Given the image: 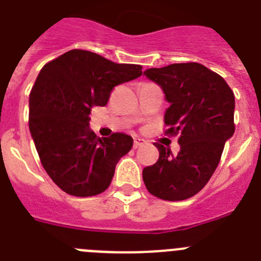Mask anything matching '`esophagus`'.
<instances>
[{
  "label": "esophagus",
  "instance_id": "obj_1",
  "mask_svg": "<svg viewBox=\"0 0 261 261\" xmlns=\"http://www.w3.org/2000/svg\"><path fill=\"white\" fill-rule=\"evenodd\" d=\"M145 144V140L144 139H140V138H135L134 139V148H140Z\"/></svg>",
  "mask_w": 261,
  "mask_h": 261
}]
</instances>
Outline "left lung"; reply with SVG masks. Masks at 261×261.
<instances>
[{"mask_svg": "<svg viewBox=\"0 0 261 261\" xmlns=\"http://www.w3.org/2000/svg\"><path fill=\"white\" fill-rule=\"evenodd\" d=\"M145 77L165 92L167 135H179L176 155L155 143L160 157L143 170L148 192L165 201L191 198L203 188L234 134V94L224 79L199 63L149 68Z\"/></svg>", "mask_w": 261, "mask_h": 261, "instance_id": "obj_1", "label": "left lung"}]
</instances>
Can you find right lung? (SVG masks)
<instances>
[{"label": "right lung", "mask_w": 261, "mask_h": 261, "mask_svg": "<svg viewBox=\"0 0 261 261\" xmlns=\"http://www.w3.org/2000/svg\"><path fill=\"white\" fill-rule=\"evenodd\" d=\"M142 68L75 48L41 69L29 94V131L43 169L65 193L91 197L109 187L134 140L123 133L99 138L90 114L108 103L114 86L140 77Z\"/></svg>", "instance_id": "1"}]
</instances>
